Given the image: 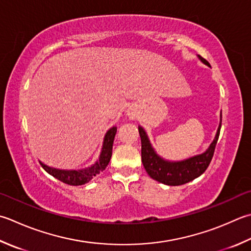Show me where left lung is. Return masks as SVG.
Wrapping results in <instances>:
<instances>
[{"instance_id": "obj_1", "label": "left lung", "mask_w": 251, "mask_h": 251, "mask_svg": "<svg viewBox=\"0 0 251 251\" xmlns=\"http://www.w3.org/2000/svg\"><path fill=\"white\" fill-rule=\"evenodd\" d=\"M199 58L204 64L210 66L207 60H204L200 55ZM221 123H222V120H221ZM221 125L222 124H220L219 126L215 139L204 153L193 156V158L181 162H168L161 159L155 153L154 150L152 149L150 141L148 137H147L144 128L139 126L138 130L141 139V161L147 173H148L151 178L169 186L183 185L197 178L198 176L204 173V171L208 169L210 162L213 158L215 146H217L220 136Z\"/></svg>"}]
</instances>
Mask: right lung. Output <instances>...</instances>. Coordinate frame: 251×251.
Returning <instances> with one entry per match:
<instances>
[{
  "instance_id": "1",
  "label": "right lung",
  "mask_w": 251,
  "mask_h": 251,
  "mask_svg": "<svg viewBox=\"0 0 251 251\" xmlns=\"http://www.w3.org/2000/svg\"><path fill=\"white\" fill-rule=\"evenodd\" d=\"M116 130V127H112V128L106 132L104 141H103V148L101 151L99 161H98L96 164H93L91 168L78 171H64L49 168V166L44 165L43 163L40 164L49 174L52 175L53 177H55L56 179L61 180L62 183H65L72 186H79L86 184L93 178V176H96L97 174H99L100 172L106 169V166L109 164L112 156L113 141H114Z\"/></svg>"
}]
</instances>
